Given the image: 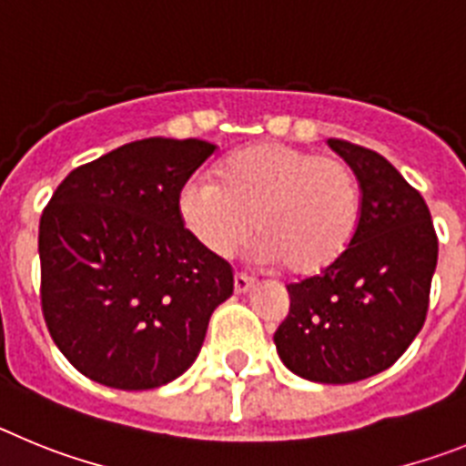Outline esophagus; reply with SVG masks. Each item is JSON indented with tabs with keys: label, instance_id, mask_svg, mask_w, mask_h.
Here are the masks:
<instances>
[{
	"label": "esophagus",
	"instance_id": "34e87169",
	"mask_svg": "<svg viewBox=\"0 0 466 466\" xmlns=\"http://www.w3.org/2000/svg\"><path fill=\"white\" fill-rule=\"evenodd\" d=\"M233 284H236L238 294H245V291L252 289L254 279L249 278V275H245V273H236V278H233Z\"/></svg>",
	"mask_w": 466,
	"mask_h": 466
}]
</instances>
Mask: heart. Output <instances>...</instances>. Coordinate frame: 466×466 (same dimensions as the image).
<instances>
[{
  "instance_id": "1",
  "label": "heart",
  "mask_w": 466,
  "mask_h": 466,
  "mask_svg": "<svg viewBox=\"0 0 466 466\" xmlns=\"http://www.w3.org/2000/svg\"><path fill=\"white\" fill-rule=\"evenodd\" d=\"M217 177H193L179 193L184 226L214 257H233L257 224L258 261L310 278L355 242L364 196L355 170L339 156L258 142L233 151Z\"/></svg>"
}]
</instances>
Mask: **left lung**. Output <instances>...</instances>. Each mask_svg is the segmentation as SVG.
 Returning a JSON list of instances; mask_svg holds the SVG:
<instances>
[{
  "label": "left lung",
  "mask_w": 466,
  "mask_h": 466,
  "mask_svg": "<svg viewBox=\"0 0 466 466\" xmlns=\"http://www.w3.org/2000/svg\"><path fill=\"white\" fill-rule=\"evenodd\" d=\"M329 147L360 179V230L331 268L287 284L289 312L273 340L296 376L345 385L390 369L420 333L439 238L425 198L390 160L348 139Z\"/></svg>",
  "instance_id": "obj_1"
}]
</instances>
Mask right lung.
<instances>
[{"label": "right lung", "instance_id": "obj_1", "mask_svg": "<svg viewBox=\"0 0 466 466\" xmlns=\"http://www.w3.org/2000/svg\"><path fill=\"white\" fill-rule=\"evenodd\" d=\"M217 151L149 137L74 167L41 212V312L53 343L90 380L151 390L182 376L233 268L179 214V193Z\"/></svg>", "mask_w": 466, "mask_h": 466}]
</instances>
